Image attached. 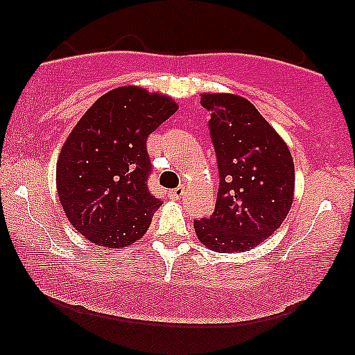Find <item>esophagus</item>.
<instances>
[{"instance_id":"esophagus-1","label":"esophagus","mask_w":355,"mask_h":355,"mask_svg":"<svg viewBox=\"0 0 355 355\" xmlns=\"http://www.w3.org/2000/svg\"><path fill=\"white\" fill-rule=\"evenodd\" d=\"M182 196H184V187L173 189V191L168 192V197L173 198V200H178V198H181Z\"/></svg>"}]
</instances>
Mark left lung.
Wrapping results in <instances>:
<instances>
[{
  "instance_id": "obj_1",
  "label": "left lung",
  "mask_w": 355,
  "mask_h": 355,
  "mask_svg": "<svg viewBox=\"0 0 355 355\" xmlns=\"http://www.w3.org/2000/svg\"><path fill=\"white\" fill-rule=\"evenodd\" d=\"M220 187L215 211L193 221L203 245L221 254L254 249L283 225L293 205L294 162L288 145L249 100L203 94Z\"/></svg>"
}]
</instances>
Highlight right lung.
Instances as JSON below:
<instances>
[{"label": "right lung", "mask_w": 355, "mask_h": 355, "mask_svg": "<svg viewBox=\"0 0 355 355\" xmlns=\"http://www.w3.org/2000/svg\"><path fill=\"white\" fill-rule=\"evenodd\" d=\"M178 111L169 96L119 87L82 116L56 164L67 220L96 245L119 249L147 232L162 200L148 191L147 139Z\"/></svg>", "instance_id": "obj_1"}]
</instances>
